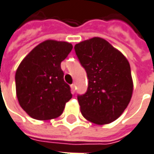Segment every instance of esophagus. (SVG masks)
<instances>
[{"label":"esophagus","instance_id":"34e87169","mask_svg":"<svg viewBox=\"0 0 154 154\" xmlns=\"http://www.w3.org/2000/svg\"><path fill=\"white\" fill-rule=\"evenodd\" d=\"M75 87H76L75 83H73V84H72V85H71V88H72V94H74L75 93V91H76V88H75Z\"/></svg>","mask_w":154,"mask_h":154}]
</instances>
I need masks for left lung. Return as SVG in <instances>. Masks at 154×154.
<instances>
[{
  "instance_id": "obj_1",
  "label": "left lung",
  "mask_w": 154,
  "mask_h": 154,
  "mask_svg": "<svg viewBox=\"0 0 154 154\" xmlns=\"http://www.w3.org/2000/svg\"><path fill=\"white\" fill-rule=\"evenodd\" d=\"M74 48L88 79L86 93L77 95L82 116L96 125L113 122L124 112L132 96L129 61L100 37L81 42Z\"/></svg>"
}]
</instances>
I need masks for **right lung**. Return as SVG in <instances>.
<instances>
[{"label":"right lung","instance_id":"add662e5","mask_svg":"<svg viewBox=\"0 0 154 154\" xmlns=\"http://www.w3.org/2000/svg\"><path fill=\"white\" fill-rule=\"evenodd\" d=\"M72 49L66 42L47 40L37 45L20 63L15 74L20 106L32 119L49 120L60 117L72 97L64 81L60 64Z\"/></svg>","mask_w":154,"mask_h":154}]
</instances>
